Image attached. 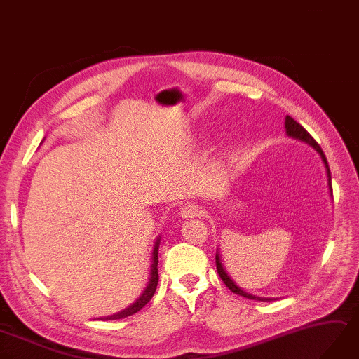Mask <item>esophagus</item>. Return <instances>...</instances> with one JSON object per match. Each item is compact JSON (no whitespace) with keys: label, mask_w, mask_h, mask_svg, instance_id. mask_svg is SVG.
Listing matches in <instances>:
<instances>
[{"label":"esophagus","mask_w":359,"mask_h":359,"mask_svg":"<svg viewBox=\"0 0 359 359\" xmlns=\"http://www.w3.org/2000/svg\"><path fill=\"white\" fill-rule=\"evenodd\" d=\"M202 215V208L196 203H187L181 208V217L182 219H193V217H199Z\"/></svg>","instance_id":"34e87169"}]
</instances>
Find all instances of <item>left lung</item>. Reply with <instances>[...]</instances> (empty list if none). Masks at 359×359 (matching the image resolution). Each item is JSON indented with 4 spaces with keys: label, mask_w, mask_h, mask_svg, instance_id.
<instances>
[{
    "label": "left lung",
    "mask_w": 359,
    "mask_h": 359,
    "mask_svg": "<svg viewBox=\"0 0 359 359\" xmlns=\"http://www.w3.org/2000/svg\"><path fill=\"white\" fill-rule=\"evenodd\" d=\"M285 133H287L288 137H293V139H297V140H300V142H305V143L309 144V147H313V148L318 152V156H320V158H322V161H323V164H325L326 175H327L329 193H331V196H332L331 170H329L327 160H326V157H325V154H323L322 148L318 147V143L311 137V134H309V133L302 127V125L297 123L293 118H290V116H287V118H285ZM216 267H217L219 276L222 278V280H224L225 285L231 290L232 293H236V294H238V296H243V297H246V299H252V300H263V302H270V300H275V299H272V297H259V296L249 294V293L245 292V290H241V288L234 283V280L231 279V276L226 273V270H225L224 264H222V259H220V254H219V252H216Z\"/></svg>",
    "instance_id": "8db88e82"
}]
</instances>
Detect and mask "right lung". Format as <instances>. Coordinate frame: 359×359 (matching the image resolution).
Segmentation results:
<instances>
[{
  "mask_svg": "<svg viewBox=\"0 0 359 359\" xmlns=\"http://www.w3.org/2000/svg\"><path fill=\"white\" fill-rule=\"evenodd\" d=\"M158 245H160V238H157V243L154 246V252H152V266H151V276H149V283L148 287L144 288L143 294L135 300L133 305H130L127 309H123L121 313H116L113 316H107V317H101V320H119V318L133 316L147 305L149 300L152 299L154 293H156V288L158 284Z\"/></svg>",
  "mask_w": 359,
  "mask_h": 359,
  "instance_id": "obj_1",
  "label": "right lung"
}]
</instances>
